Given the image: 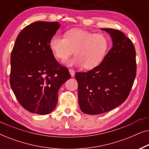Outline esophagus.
Returning <instances> with one entry per match:
<instances>
[{
    "mask_svg": "<svg viewBox=\"0 0 149 149\" xmlns=\"http://www.w3.org/2000/svg\"><path fill=\"white\" fill-rule=\"evenodd\" d=\"M69 72H70V75L72 77H74V70H72V69H71V68H70L69 69Z\"/></svg>",
    "mask_w": 149,
    "mask_h": 149,
    "instance_id": "1",
    "label": "esophagus"
}]
</instances>
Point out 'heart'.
<instances>
[{
	"label": "heart",
	"mask_w": 149,
	"mask_h": 149,
	"mask_svg": "<svg viewBox=\"0 0 149 149\" xmlns=\"http://www.w3.org/2000/svg\"><path fill=\"white\" fill-rule=\"evenodd\" d=\"M49 47L54 56L62 61H66L74 51L75 56L68 61V64L92 69L105 58L110 48V40L103 34L74 28L67 31L65 36H53Z\"/></svg>",
	"instance_id": "1"
}]
</instances>
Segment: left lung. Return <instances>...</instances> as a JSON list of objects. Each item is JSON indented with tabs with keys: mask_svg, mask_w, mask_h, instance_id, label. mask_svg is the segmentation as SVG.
Returning a JSON list of instances; mask_svg holds the SVG:
<instances>
[{
	"mask_svg": "<svg viewBox=\"0 0 149 149\" xmlns=\"http://www.w3.org/2000/svg\"><path fill=\"white\" fill-rule=\"evenodd\" d=\"M112 38L113 47L98 66L87 72H76L79 104L83 113L99 115L125 101L136 75V50L123 32L102 28Z\"/></svg>",
	"mask_w": 149,
	"mask_h": 149,
	"instance_id": "left-lung-1",
	"label": "left lung"
}]
</instances>
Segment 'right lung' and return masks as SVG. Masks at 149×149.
<instances>
[{"instance_id": "obj_1", "label": "right lung", "mask_w": 149, "mask_h": 149, "mask_svg": "<svg viewBox=\"0 0 149 149\" xmlns=\"http://www.w3.org/2000/svg\"><path fill=\"white\" fill-rule=\"evenodd\" d=\"M60 26L57 22L30 24L18 34L11 52L10 85L19 103L30 113L47 115L54 111L59 89L71 77L49 47Z\"/></svg>"}]
</instances>
